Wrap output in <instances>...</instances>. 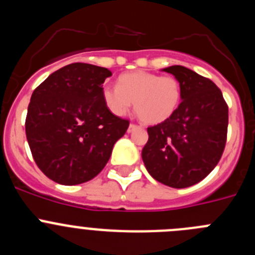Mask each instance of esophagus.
Listing matches in <instances>:
<instances>
[{
  "mask_svg": "<svg viewBox=\"0 0 255 255\" xmlns=\"http://www.w3.org/2000/svg\"><path fill=\"white\" fill-rule=\"evenodd\" d=\"M136 129H139V126H138V125H135V124H130V125H129V129H128V131L132 132V131H135V130H136Z\"/></svg>",
  "mask_w": 255,
  "mask_h": 255,
  "instance_id": "esophagus-1",
  "label": "esophagus"
}]
</instances>
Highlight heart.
Segmentation results:
<instances>
[{
	"label": "heart",
	"instance_id": "1",
	"mask_svg": "<svg viewBox=\"0 0 255 255\" xmlns=\"http://www.w3.org/2000/svg\"><path fill=\"white\" fill-rule=\"evenodd\" d=\"M102 100L108 111L117 117L125 116L134 102L139 119L148 125H157L175 114L181 100V88L173 76L132 71L119 76L117 88L105 85Z\"/></svg>",
	"mask_w": 255,
	"mask_h": 255
}]
</instances>
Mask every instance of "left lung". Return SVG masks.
<instances>
[{
	"label": "left lung",
	"mask_w": 255,
	"mask_h": 255,
	"mask_svg": "<svg viewBox=\"0 0 255 255\" xmlns=\"http://www.w3.org/2000/svg\"><path fill=\"white\" fill-rule=\"evenodd\" d=\"M163 71L179 80L181 103L168 120L148 128L141 158L153 179L170 188H188L208 176L221 159L229 107L209 79L180 65Z\"/></svg>",
	"instance_id": "1"
}]
</instances>
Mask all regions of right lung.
Instances as JSON below:
<instances>
[{
    "mask_svg": "<svg viewBox=\"0 0 255 255\" xmlns=\"http://www.w3.org/2000/svg\"><path fill=\"white\" fill-rule=\"evenodd\" d=\"M111 75L106 67L75 62L52 73L31 94L26 139L38 167L57 184L96 177L129 128L103 103L102 84Z\"/></svg>",
    "mask_w": 255,
    "mask_h": 255,
    "instance_id": "right-lung-1",
    "label": "right lung"
}]
</instances>
